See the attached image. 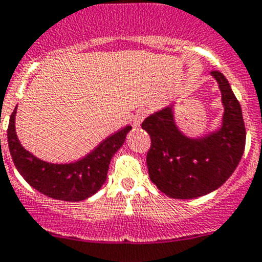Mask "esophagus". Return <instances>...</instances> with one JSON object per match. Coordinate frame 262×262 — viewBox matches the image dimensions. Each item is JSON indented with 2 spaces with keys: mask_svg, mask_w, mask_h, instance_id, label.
<instances>
[{
  "mask_svg": "<svg viewBox=\"0 0 262 262\" xmlns=\"http://www.w3.org/2000/svg\"><path fill=\"white\" fill-rule=\"evenodd\" d=\"M147 115H148L147 109H139L135 114V118H134V123H135V126H140L141 122L147 118Z\"/></svg>",
  "mask_w": 262,
  "mask_h": 262,
  "instance_id": "34e87169",
  "label": "esophagus"
}]
</instances>
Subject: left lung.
Wrapping results in <instances>:
<instances>
[{
    "label": "left lung",
    "instance_id": "obj_1",
    "mask_svg": "<svg viewBox=\"0 0 262 262\" xmlns=\"http://www.w3.org/2000/svg\"><path fill=\"white\" fill-rule=\"evenodd\" d=\"M222 92L224 126L199 140L182 135L170 107L155 113L141 123L150 136L147 153L149 178L172 199H193L221 187L236 169L246 148V126L242 107L229 81L212 71Z\"/></svg>",
    "mask_w": 262,
    "mask_h": 262
}]
</instances>
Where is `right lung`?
<instances>
[{
    "instance_id": "add662e5",
    "label": "right lung",
    "mask_w": 262,
    "mask_h": 262,
    "mask_svg": "<svg viewBox=\"0 0 262 262\" xmlns=\"http://www.w3.org/2000/svg\"><path fill=\"white\" fill-rule=\"evenodd\" d=\"M15 110L11 113L7 127V141L11 158L30 186L52 199L80 201L101 188L106 181L110 160L122 147L131 127L126 126L105 139L88 156L73 164H49L38 160L21 147L14 127Z\"/></svg>"
}]
</instances>
